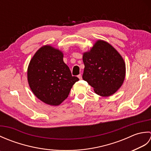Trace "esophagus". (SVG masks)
<instances>
[{"label": "esophagus", "mask_w": 151, "mask_h": 151, "mask_svg": "<svg viewBox=\"0 0 151 151\" xmlns=\"http://www.w3.org/2000/svg\"><path fill=\"white\" fill-rule=\"evenodd\" d=\"M78 78L80 80L82 79V75H81V74H80V75H78Z\"/></svg>", "instance_id": "obj_1"}]
</instances>
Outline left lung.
I'll use <instances>...</instances> for the list:
<instances>
[{
	"instance_id": "8db88e82",
	"label": "left lung",
	"mask_w": 151,
	"mask_h": 151,
	"mask_svg": "<svg viewBox=\"0 0 151 151\" xmlns=\"http://www.w3.org/2000/svg\"><path fill=\"white\" fill-rule=\"evenodd\" d=\"M82 78L93 87L95 93L109 97L123 85L126 65L121 54L106 41L97 40L90 50L83 53Z\"/></svg>"
}]
</instances>
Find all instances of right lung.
I'll use <instances>...</instances> for the list:
<instances>
[{"label": "right lung", "mask_w": 151, "mask_h": 151, "mask_svg": "<svg viewBox=\"0 0 151 151\" xmlns=\"http://www.w3.org/2000/svg\"><path fill=\"white\" fill-rule=\"evenodd\" d=\"M62 51L49 45L41 47L30 60L27 79L35 96L44 103L58 106L79 81L64 63Z\"/></svg>", "instance_id": "1"}]
</instances>
